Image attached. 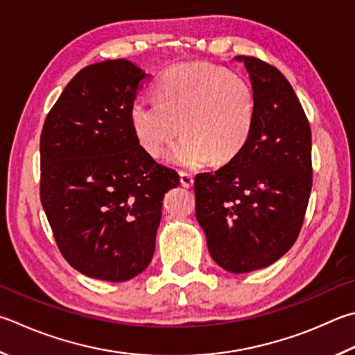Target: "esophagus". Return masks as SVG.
<instances>
[{"label": "esophagus", "mask_w": 355, "mask_h": 355, "mask_svg": "<svg viewBox=\"0 0 355 355\" xmlns=\"http://www.w3.org/2000/svg\"><path fill=\"white\" fill-rule=\"evenodd\" d=\"M180 183H182L184 188H191V186L194 184V175L189 172H180Z\"/></svg>", "instance_id": "1"}]
</instances>
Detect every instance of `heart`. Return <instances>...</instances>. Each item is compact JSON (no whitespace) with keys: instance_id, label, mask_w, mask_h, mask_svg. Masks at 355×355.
<instances>
[{"instance_id":"heart-1","label":"heart","mask_w":355,"mask_h":355,"mask_svg":"<svg viewBox=\"0 0 355 355\" xmlns=\"http://www.w3.org/2000/svg\"><path fill=\"white\" fill-rule=\"evenodd\" d=\"M158 101L137 99L130 122L139 146L153 158L173 147L175 164L198 167L225 164L236 158L251 138L256 121V96L243 76L211 63H180L157 82Z\"/></svg>"}]
</instances>
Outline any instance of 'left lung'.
Wrapping results in <instances>:
<instances>
[{
	"mask_svg": "<svg viewBox=\"0 0 355 355\" xmlns=\"http://www.w3.org/2000/svg\"><path fill=\"white\" fill-rule=\"evenodd\" d=\"M256 96L243 150L216 172L197 173L196 216L212 259L231 273L268 267L292 248L312 189V133L279 69L237 55Z\"/></svg>",
	"mask_w": 355,
	"mask_h": 355,
	"instance_id": "1",
	"label": "left lung"
}]
</instances>
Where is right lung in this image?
<instances>
[{"instance_id":"add662e5","label":"right lung","mask_w":355,"mask_h":355,"mask_svg":"<svg viewBox=\"0 0 355 355\" xmlns=\"http://www.w3.org/2000/svg\"><path fill=\"white\" fill-rule=\"evenodd\" d=\"M146 79L125 59L85 67L43 124V209L62 256L94 279L121 282L144 272L164 194L180 184L133 133L128 113Z\"/></svg>"}]
</instances>
